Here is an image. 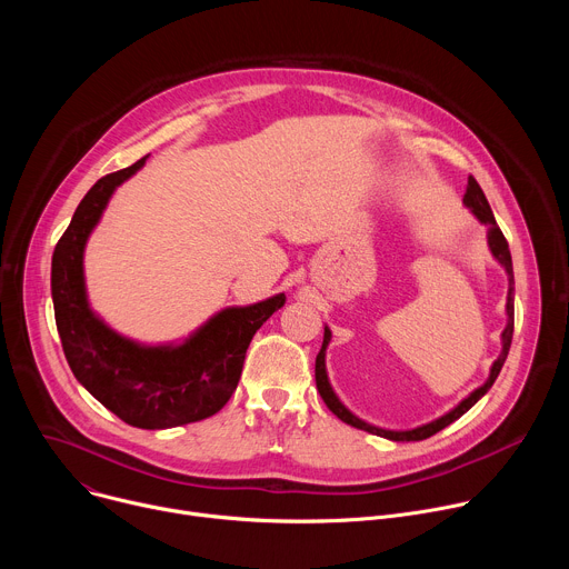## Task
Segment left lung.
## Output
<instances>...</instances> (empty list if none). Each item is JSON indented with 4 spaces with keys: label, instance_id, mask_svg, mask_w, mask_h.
<instances>
[{
    "label": "left lung",
    "instance_id": "8db88e82",
    "mask_svg": "<svg viewBox=\"0 0 569 569\" xmlns=\"http://www.w3.org/2000/svg\"><path fill=\"white\" fill-rule=\"evenodd\" d=\"M463 204L472 211V216L483 222L486 227H489V248H491V254L496 257V261L507 270L509 274V295H507V327L502 331V351L498 356V360L493 362L491 367V373L489 378H486V382L481 387H477L475 391H470L457 408H452L448 415L426 423V426H419L415 430H385V428H376L362 419H358L353 412H349L342 400L336 396L331 382H329V373H327V347L331 342V329L323 327V342H321V349L317 353V360H315V382H317V389H319V396L323 398V402H327V408L345 423L358 428V430H365V432H371V435H378V437H385L389 441H423L432 435H437L439 430H443L446 426H450L452 421H457L461 415H466L472 405L489 391L509 356V349H511V340H513V263H511V252H509V242L505 238V233L500 231L498 222H496V216L491 211V204L489 200H486L481 187L477 184V180L470 176L468 178V187H466V196H463Z\"/></svg>",
    "mask_w": 569,
    "mask_h": 569
}]
</instances>
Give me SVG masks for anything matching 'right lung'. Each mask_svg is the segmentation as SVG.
Wrapping results in <instances>:
<instances>
[{"label":"right lung","mask_w":569,"mask_h":569,"mask_svg":"<svg viewBox=\"0 0 569 569\" xmlns=\"http://www.w3.org/2000/svg\"><path fill=\"white\" fill-rule=\"evenodd\" d=\"M146 159L148 154L101 178L80 200L53 250L51 297L62 351L76 380L128 426L167 430L209 419L224 408L254 333L286 303V295L224 308L180 345L148 347L112 331L90 308L83 254L112 193Z\"/></svg>","instance_id":"right-lung-1"}]
</instances>
